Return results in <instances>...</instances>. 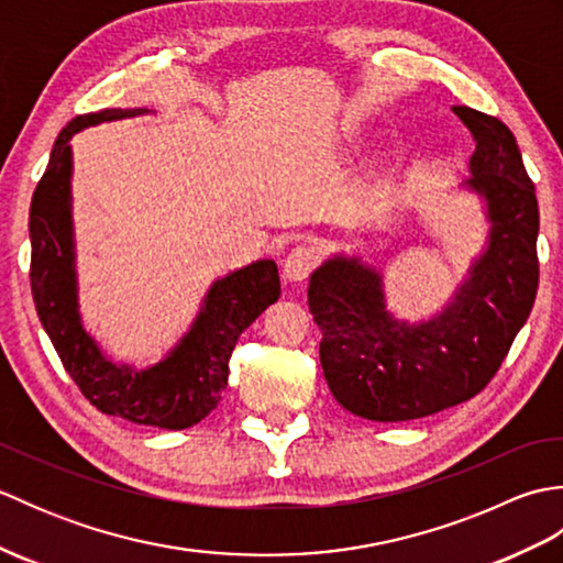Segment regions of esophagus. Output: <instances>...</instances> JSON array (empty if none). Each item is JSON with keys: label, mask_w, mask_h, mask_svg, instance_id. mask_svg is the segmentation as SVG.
Listing matches in <instances>:
<instances>
[{"label": "esophagus", "mask_w": 563, "mask_h": 563, "mask_svg": "<svg viewBox=\"0 0 563 563\" xmlns=\"http://www.w3.org/2000/svg\"><path fill=\"white\" fill-rule=\"evenodd\" d=\"M319 258H321V249L317 242L297 244L283 263V275L290 283H302L307 275L317 268Z\"/></svg>", "instance_id": "esophagus-1"}]
</instances>
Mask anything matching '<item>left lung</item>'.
Listing matches in <instances>:
<instances>
[{
  "instance_id": "obj_1",
  "label": "left lung",
  "mask_w": 563,
  "mask_h": 563,
  "mask_svg": "<svg viewBox=\"0 0 563 563\" xmlns=\"http://www.w3.org/2000/svg\"><path fill=\"white\" fill-rule=\"evenodd\" d=\"M452 111L476 142L462 186L484 200L488 234L448 305L423 321L397 319L382 273L357 256H331L309 278L327 385L367 421H413L472 399L498 373L534 305L540 208L518 142L494 115Z\"/></svg>"
}]
</instances>
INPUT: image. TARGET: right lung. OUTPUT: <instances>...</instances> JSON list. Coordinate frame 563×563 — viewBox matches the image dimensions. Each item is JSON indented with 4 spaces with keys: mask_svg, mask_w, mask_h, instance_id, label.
<instances>
[{
    "mask_svg": "<svg viewBox=\"0 0 563 563\" xmlns=\"http://www.w3.org/2000/svg\"><path fill=\"white\" fill-rule=\"evenodd\" d=\"M142 113L150 111L106 109L77 115L57 135L31 200V292L59 361L99 411L140 426L181 430L200 423L220 404L236 339L278 300L280 278L275 261L261 258L214 280L181 341L150 367L115 363L101 351L79 312L69 140L84 128Z\"/></svg>",
    "mask_w": 563,
    "mask_h": 563,
    "instance_id": "right-lung-1",
    "label": "right lung"
}]
</instances>
